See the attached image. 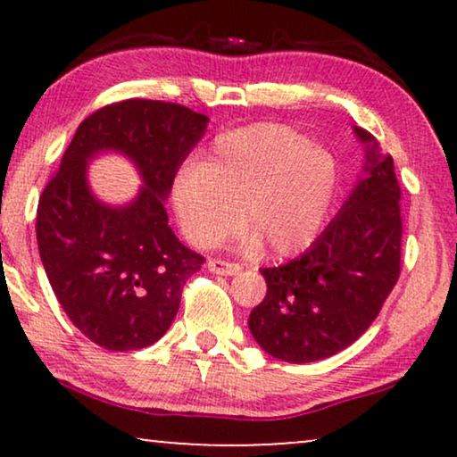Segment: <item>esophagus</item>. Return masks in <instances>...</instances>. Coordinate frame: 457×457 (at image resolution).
Listing matches in <instances>:
<instances>
[{
  "label": "esophagus",
  "mask_w": 457,
  "mask_h": 457,
  "mask_svg": "<svg viewBox=\"0 0 457 457\" xmlns=\"http://www.w3.org/2000/svg\"><path fill=\"white\" fill-rule=\"evenodd\" d=\"M208 268L214 274H224V277H233V274L241 272V264H237V262L218 260V258L208 260Z\"/></svg>",
  "instance_id": "34e87169"
}]
</instances>
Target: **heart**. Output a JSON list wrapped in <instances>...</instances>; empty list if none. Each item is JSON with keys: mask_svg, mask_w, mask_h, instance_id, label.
I'll use <instances>...</instances> for the list:
<instances>
[{"mask_svg": "<svg viewBox=\"0 0 457 457\" xmlns=\"http://www.w3.org/2000/svg\"><path fill=\"white\" fill-rule=\"evenodd\" d=\"M339 170L327 149L285 124L260 122L218 135L197 168L172 185L179 222L193 245L216 247L241 224L247 247L274 255L310 247L333 208Z\"/></svg>", "mask_w": 457, "mask_h": 457, "instance_id": "1", "label": "heart"}]
</instances>
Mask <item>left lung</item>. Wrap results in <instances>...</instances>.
I'll list each match as a JSON object with an SVG mask.
<instances>
[{
  "label": "left lung",
  "mask_w": 457,
  "mask_h": 457,
  "mask_svg": "<svg viewBox=\"0 0 457 457\" xmlns=\"http://www.w3.org/2000/svg\"><path fill=\"white\" fill-rule=\"evenodd\" d=\"M364 179L308 252L262 268L266 297L249 314L258 345L289 364L343 352L366 333L402 270V189L393 158L368 130Z\"/></svg>",
  "instance_id": "obj_1"
}]
</instances>
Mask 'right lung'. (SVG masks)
I'll return each instance as SVG.
<instances>
[{"label": "right lung", "instance_id": "right-lung-1", "mask_svg": "<svg viewBox=\"0 0 457 457\" xmlns=\"http://www.w3.org/2000/svg\"><path fill=\"white\" fill-rule=\"evenodd\" d=\"M208 116L180 104L124 99L79 124L37 205L39 255L71 322L96 345L135 352L160 339L183 287L205 262L168 227L164 199ZM104 148L129 154L146 187L124 209L97 203L86 162Z\"/></svg>", "mask_w": 457, "mask_h": 457}]
</instances>
